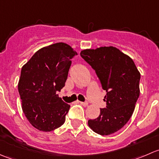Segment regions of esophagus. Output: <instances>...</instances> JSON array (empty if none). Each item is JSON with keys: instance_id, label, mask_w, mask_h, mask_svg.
<instances>
[{"instance_id": "obj_1", "label": "esophagus", "mask_w": 159, "mask_h": 159, "mask_svg": "<svg viewBox=\"0 0 159 159\" xmlns=\"http://www.w3.org/2000/svg\"><path fill=\"white\" fill-rule=\"evenodd\" d=\"M79 102L81 105H83L84 107L88 106V105H89V104H88V102Z\"/></svg>"}]
</instances>
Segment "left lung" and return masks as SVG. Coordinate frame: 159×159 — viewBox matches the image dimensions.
Listing matches in <instances>:
<instances>
[{"instance_id": "left-lung-1", "label": "left lung", "mask_w": 159, "mask_h": 159, "mask_svg": "<svg viewBox=\"0 0 159 159\" xmlns=\"http://www.w3.org/2000/svg\"><path fill=\"white\" fill-rule=\"evenodd\" d=\"M81 56L95 70L107 91L106 108H101L99 116L88 124L101 135L113 134L124 127L134 112L140 94V72L129 55L113 46L82 50Z\"/></svg>"}]
</instances>
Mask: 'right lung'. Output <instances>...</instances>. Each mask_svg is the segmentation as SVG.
<instances>
[{
    "mask_svg": "<svg viewBox=\"0 0 159 159\" xmlns=\"http://www.w3.org/2000/svg\"><path fill=\"white\" fill-rule=\"evenodd\" d=\"M76 54L68 44L56 43L38 50L22 67L18 82L22 110L39 131H51L65 123L70 105L57 91L65 86Z\"/></svg>",
    "mask_w": 159,
    "mask_h": 159,
    "instance_id": "add662e5",
    "label": "right lung"
}]
</instances>
